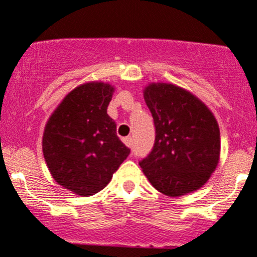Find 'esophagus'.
<instances>
[{
  "instance_id": "esophagus-1",
  "label": "esophagus",
  "mask_w": 257,
  "mask_h": 257,
  "mask_svg": "<svg viewBox=\"0 0 257 257\" xmlns=\"http://www.w3.org/2000/svg\"><path fill=\"white\" fill-rule=\"evenodd\" d=\"M123 142H125V145L127 147H132V142H134V140H132V137H125V139H123Z\"/></svg>"
}]
</instances>
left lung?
Returning a JSON list of instances; mask_svg holds the SVG:
<instances>
[{"label": "left lung", "instance_id": "8db88e82", "mask_svg": "<svg viewBox=\"0 0 257 257\" xmlns=\"http://www.w3.org/2000/svg\"><path fill=\"white\" fill-rule=\"evenodd\" d=\"M145 102L154 117L152 151L139 162L152 186L176 197L196 191L220 159V130L201 100L172 83H150Z\"/></svg>", "mask_w": 257, "mask_h": 257}]
</instances>
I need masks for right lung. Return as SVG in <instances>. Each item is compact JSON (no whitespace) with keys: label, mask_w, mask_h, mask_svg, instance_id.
Returning <instances> with one entry per match:
<instances>
[{"label":"right lung","mask_w":257,"mask_h":257,"mask_svg":"<svg viewBox=\"0 0 257 257\" xmlns=\"http://www.w3.org/2000/svg\"><path fill=\"white\" fill-rule=\"evenodd\" d=\"M113 86L83 83L57 106L45 126L42 151L53 180L80 196H91L107 186L130 149L116 135L107 115Z\"/></svg>","instance_id":"right-lung-1"}]
</instances>
